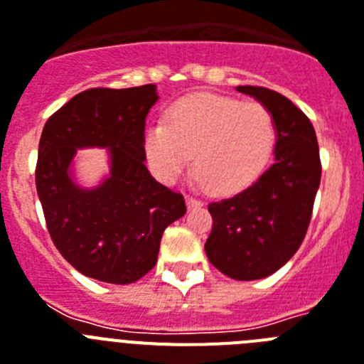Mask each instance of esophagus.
Here are the masks:
<instances>
[{
  "label": "esophagus",
  "instance_id": "obj_1",
  "mask_svg": "<svg viewBox=\"0 0 364 364\" xmlns=\"http://www.w3.org/2000/svg\"><path fill=\"white\" fill-rule=\"evenodd\" d=\"M186 203H188V208H198L201 207V201L196 200L194 196H186Z\"/></svg>",
  "mask_w": 364,
  "mask_h": 364
}]
</instances>
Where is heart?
Returning a JSON list of instances; mask_svg holds the SVG:
<instances>
[{
    "mask_svg": "<svg viewBox=\"0 0 364 364\" xmlns=\"http://www.w3.org/2000/svg\"><path fill=\"white\" fill-rule=\"evenodd\" d=\"M277 135L273 113L262 104L200 93L173 104L166 124L148 126L143 146L161 181H176L194 154V170L208 191L232 194L260 178Z\"/></svg>",
    "mask_w": 364,
    "mask_h": 364,
    "instance_id": "obj_1",
    "label": "heart"
}]
</instances>
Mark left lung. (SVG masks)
Instances as JSON below:
<instances>
[{
	"label": "left lung",
	"instance_id": "obj_1",
	"mask_svg": "<svg viewBox=\"0 0 364 364\" xmlns=\"http://www.w3.org/2000/svg\"><path fill=\"white\" fill-rule=\"evenodd\" d=\"M273 113L278 135L274 163L238 194L208 203L213 230L208 262L235 280L273 274L300 247L321 185V157L311 121L267 87L238 86Z\"/></svg>",
	"mask_w": 364,
	"mask_h": 364
}]
</instances>
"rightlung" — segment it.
I'll return each mask as SVG.
<instances>
[{
  "label": "right lung",
  "instance_id": "add662e5",
  "mask_svg": "<svg viewBox=\"0 0 364 364\" xmlns=\"http://www.w3.org/2000/svg\"><path fill=\"white\" fill-rule=\"evenodd\" d=\"M154 84L93 87L47 119L36 163V191L60 255L86 277L132 284L156 265L164 229L185 216L179 192L148 172L143 139L157 102ZM78 147H107L110 176L95 189L72 181Z\"/></svg>",
  "mask_w": 364,
  "mask_h": 364
}]
</instances>
